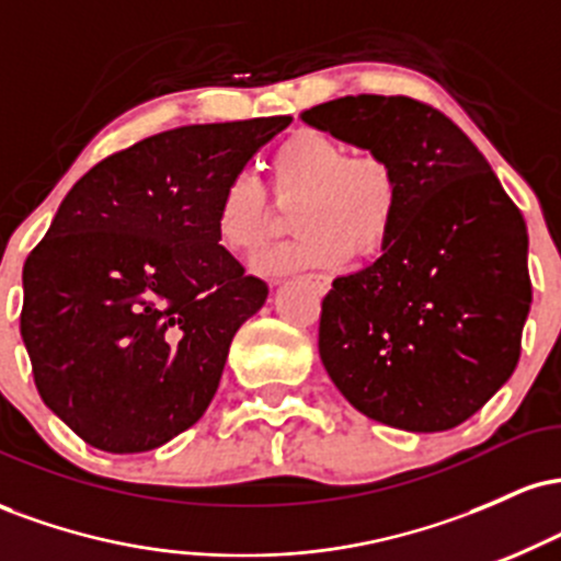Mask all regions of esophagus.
<instances>
[{
	"label": "esophagus",
	"instance_id": "obj_1",
	"mask_svg": "<svg viewBox=\"0 0 561 561\" xmlns=\"http://www.w3.org/2000/svg\"><path fill=\"white\" fill-rule=\"evenodd\" d=\"M308 279H311V285L317 287L319 293H327V287H330V279H327V276H321V274H311Z\"/></svg>",
	"mask_w": 561,
	"mask_h": 561
}]
</instances>
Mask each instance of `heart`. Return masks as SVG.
I'll list each match as a JSON object with an SVG mask.
<instances>
[{
  "label": "heart",
  "mask_w": 561,
  "mask_h": 561,
  "mask_svg": "<svg viewBox=\"0 0 561 561\" xmlns=\"http://www.w3.org/2000/svg\"><path fill=\"white\" fill-rule=\"evenodd\" d=\"M274 192L298 197L295 240L263 250L253 261L261 276H287L306 268H332L353 255L369 259L396 227V165L379 152H353L332 134L298 128L272 156ZM272 203L253 173H234L216 203V237L234 253H255L268 237Z\"/></svg>",
  "instance_id": "b5f03b06"
}]
</instances>
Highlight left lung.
<instances>
[{
	"label": "left lung",
	"instance_id": "left-lung-1",
	"mask_svg": "<svg viewBox=\"0 0 561 561\" xmlns=\"http://www.w3.org/2000/svg\"><path fill=\"white\" fill-rule=\"evenodd\" d=\"M300 118L385 156L401 184L382 255L321 300L327 375L390 427L467 422L519 362L533 300L523 214L472 139L420 100L340 96Z\"/></svg>",
	"mask_w": 561,
	"mask_h": 561
}]
</instances>
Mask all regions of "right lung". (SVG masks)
Segmentation results:
<instances>
[{"mask_svg": "<svg viewBox=\"0 0 561 561\" xmlns=\"http://www.w3.org/2000/svg\"><path fill=\"white\" fill-rule=\"evenodd\" d=\"M289 121L182 126L113 152L25 259L36 390L89 446L152 450L214 401L231 337L268 295L218 244L216 203Z\"/></svg>", "mask_w": 561, "mask_h": 561, "instance_id": "obj_1", "label": "right lung"}]
</instances>
